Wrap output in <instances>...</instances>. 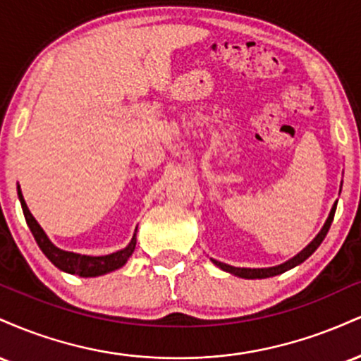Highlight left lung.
<instances>
[{
  "instance_id": "left-lung-1",
  "label": "left lung",
  "mask_w": 361,
  "mask_h": 361,
  "mask_svg": "<svg viewBox=\"0 0 361 361\" xmlns=\"http://www.w3.org/2000/svg\"><path fill=\"white\" fill-rule=\"evenodd\" d=\"M336 205H338V202H336V204L333 205V209H331L329 217H327V221H326V224H324V227H322V229H321V233H319V234L316 235V239H314V241L310 243L309 246L305 247L304 251H300L299 255L293 256L292 259L285 261L283 264H279V267H273V268H252V270H251V268H235V267H231V264L221 263V261H215V259H212V261H214L215 264H217L219 268H221V270L233 273V275L241 276V279H268V276L280 275V273L287 271V270H290V268H293V267H297V264L304 263V261L307 259L309 256L312 255V252L316 251L319 246H321V243L324 241V238H326L327 231H329L331 224H333L334 212H336Z\"/></svg>"
}]
</instances>
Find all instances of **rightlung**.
<instances>
[{"label": "right lung", "instance_id": "add662e5", "mask_svg": "<svg viewBox=\"0 0 361 361\" xmlns=\"http://www.w3.org/2000/svg\"><path fill=\"white\" fill-rule=\"evenodd\" d=\"M18 198L23 209L25 221H27L28 227H30L37 244H39V247L42 250L44 255L47 256V258L51 259L57 268H61L62 271H68V273H73V275H80V276L105 275V273L114 271L117 270V268L123 267L126 261L130 258L132 252L135 250V234H134V238H132L130 244H128L126 250L111 252V255H106V256H85V255H76V252L62 251L49 241V238L45 235L42 227L37 224L34 215L30 214L27 204H25L23 195L20 192V188H18Z\"/></svg>", "mask_w": 361, "mask_h": 361}]
</instances>
